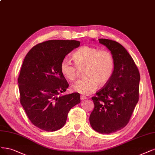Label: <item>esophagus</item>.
<instances>
[{
  "label": "esophagus",
  "mask_w": 155,
  "mask_h": 155,
  "mask_svg": "<svg viewBox=\"0 0 155 155\" xmlns=\"http://www.w3.org/2000/svg\"><path fill=\"white\" fill-rule=\"evenodd\" d=\"M80 99H81V101H83V100H84V99H87V97H86V96H84V95H81V97H80Z\"/></svg>",
  "instance_id": "obj_1"
}]
</instances>
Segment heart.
I'll return each mask as SVG.
<instances>
[{
	"label": "heart",
	"instance_id": "b5f03b06",
	"mask_svg": "<svg viewBox=\"0 0 155 155\" xmlns=\"http://www.w3.org/2000/svg\"><path fill=\"white\" fill-rule=\"evenodd\" d=\"M75 64L67 58L60 64L62 75L69 81L77 77L79 70H82L83 78L74 83L71 87L73 91L89 94L95 91L98 85L105 86L110 81L115 71V60L113 54L107 50H100L97 47L84 45L73 54Z\"/></svg>",
	"mask_w": 155,
	"mask_h": 155
}]
</instances>
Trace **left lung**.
Masks as SVG:
<instances>
[{"label":"left lung","mask_w":155,"mask_h":155,"mask_svg":"<svg viewBox=\"0 0 155 155\" xmlns=\"http://www.w3.org/2000/svg\"><path fill=\"white\" fill-rule=\"evenodd\" d=\"M99 40L111 51L115 66L110 81L92 97L94 108L89 120L95 131L110 134L123 128L130 120L139 99L140 73L121 44L108 39Z\"/></svg>","instance_id":"left-lung-1"}]
</instances>
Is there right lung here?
<instances>
[{
	"instance_id": "right-lung-1",
	"label": "right lung",
	"mask_w": 155,
	"mask_h": 155,
	"mask_svg": "<svg viewBox=\"0 0 155 155\" xmlns=\"http://www.w3.org/2000/svg\"><path fill=\"white\" fill-rule=\"evenodd\" d=\"M79 45L76 40H48L34 46L24 58L18 78L20 101L30 121L42 130L61 128L69 111L81 102L77 92L58 97L68 87L61 62Z\"/></svg>"
}]
</instances>
